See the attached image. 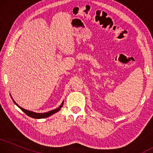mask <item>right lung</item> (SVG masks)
<instances>
[{
	"mask_svg": "<svg viewBox=\"0 0 153 153\" xmlns=\"http://www.w3.org/2000/svg\"><path fill=\"white\" fill-rule=\"evenodd\" d=\"M13 101V102L15 103V104L17 105V106L20 108V109L22 110V111L23 112H25L26 114L29 117H33V118H37V119H39V118H44V117H48L49 116H51V115H53L54 114H55L56 112L59 111L60 110L61 108L62 107L63 105V102L62 103V105H60L59 107L58 108H57L56 109H54V110H52V111H48L46 113H44V114H39V113H35V112H33V111H28V110H26L25 109H23V108L20 107L19 105H18V104H16V102H15V101Z\"/></svg>",
	"mask_w": 153,
	"mask_h": 153,
	"instance_id": "1",
	"label": "right lung"
}]
</instances>
